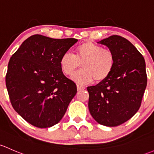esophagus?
<instances>
[{
	"instance_id": "34e87169",
	"label": "esophagus",
	"mask_w": 154,
	"mask_h": 154,
	"mask_svg": "<svg viewBox=\"0 0 154 154\" xmlns=\"http://www.w3.org/2000/svg\"><path fill=\"white\" fill-rule=\"evenodd\" d=\"M85 88L83 86H81V85H77V90H79V91H80V90H85Z\"/></svg>"
}]
</instances>
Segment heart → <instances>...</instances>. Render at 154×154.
I'll return each mask as SVG.
<instances>
[{"label": "heart", "instance_id": "obj_1", "mask_svg": "<svg viewBox=\"0 0 154 154\" xmlns=\"http://www.w3.org/2000/svg\"><path fill=\"white\" fill-rule=\"evenodd\" d=\"M59 64L61 71L66 75H72L82 64L83 69L74 74L72 79L83 85L90 83L93 80L96 82L105 80L115 66V56L110 50L87 42L78 46L75 55L69 52L63 54Z\"/></svg>", "mask_w": 154, "mask_h": 154}]
</instances>
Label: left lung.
<instances>
[{
  "label": "left lung",
  "instance_id": "obj_1",
  "mask_svg": "<svg viewBox=\"0 0 154 154\" xmlns=\"http://www.w3.org/2000/svg\"><path fill=\"white\" fill-rule=\"evenodd\" d=\"M98 43L112 52L115 66L105 80L88 88L89 110L99 124L116 127L132 118L140 107L147 86L145 61L122 36L111 35Z\"/></svg>",
  "mask_w": 154,
  "mask_h": 154
}]
</instances>
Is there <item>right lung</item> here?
<instances>
[{
    "instance_id": "add662e5",
    "label": "right lung",
    "mask_w": 154,
    "mask_h": 154,
    "mask_svg": "<svg viewBox=\"0 0 154 154\" xmlns=\"http://www.w3.org/2000/svg\"><path fill=\"white\" fill-rule=\"evenodd\" d=\"M77 42L34 35L10 58L6 85L11 104L33 126L46 128L59 122L76 94V85L63 74L59 61Z\"/></svg>"
}]
</instances>
